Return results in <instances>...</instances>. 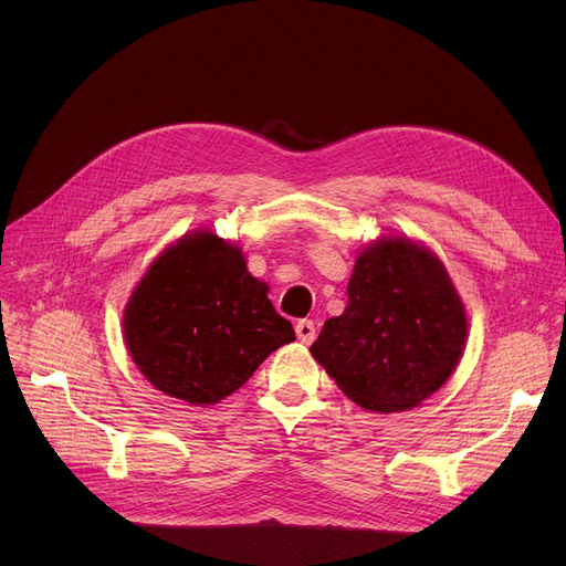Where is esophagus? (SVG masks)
Masks as SVG:
<instances>
[{
  "instance_id": "34e87169",
  "label": "esophagus",
  "mask_w": 566,
  "mask_h": 566,
  "mask_svg": "<svg viewBox=\"0 0 566 566\" xmlns=\"http://www.w3.org/2000/svg\"><path fill=\"white\" fill-rule=\"evenodd\" d=\"M295 335H298V339L303 344H312L316 339V325H314V321L303 318V321L295 323Z\"/></svg>"
}]
</instances>
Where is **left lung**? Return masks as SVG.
I'll list each match as a JSON object with an SVG mask.
<instances>
[{"mask_svg":"<svg viewBox=\"0 0 566 566\" xmlns=\"http://www.w3.org/2000/svg\"><path fill=\"white\" fill-rule=\"evenodd\" d=\"M465 337V310L440 259L397 235L355 259L348 305L310 350L350 401L399 412L450 378Z\"/></svg>","mask_w":566,"mask_h":566,"instance_id":"8db88e82","label":"left lung"}]
</instances>
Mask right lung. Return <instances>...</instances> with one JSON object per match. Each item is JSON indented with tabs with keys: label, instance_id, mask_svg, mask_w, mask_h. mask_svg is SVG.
Returning a JSON list of instances; mask_svg holds the SVG:
<instances>
[{
	"label": "right lung",
	"instance_id": "obj_1",
	"mask_svg": "<svg viewBox=\"0 0 566 566\" xmlns=\"http://www.w3.org/2000/svg\"><path fill=\"white\" fill-rule=\"evenodd\" d=\"M137 369L160 392L211 406L235 392L293 325L268 301L235 245L195 231L148 268L124 310Z\"/></svg>",
	"mask_w": 566,
	"mask_h": 566
}]
</instances>
